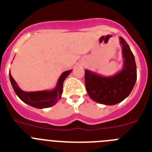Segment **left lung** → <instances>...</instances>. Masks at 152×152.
<instances>
[{
    "label": "left lung",
    "mask_w": 152,
    "mask_h": 152,
    "mask_svg": "<svg viewBox=\"0 0 152 152\" xmlns=\"http://www.w3.org/2000/svg\"><path fill=\"white\" fill-rule=\"evenodd\" d=\"M124 59L123 69L113 76H102L85 69V87L90 97L104 105H115L125 100L135 86L137 70L135 57L129 45L119 37Z\"/></svg>",
    "instance_id": "1"
}]
</instances>
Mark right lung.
Masks as SVG:
<instances>
[{
	"instance_id": "add662e5",
	"label": "right lung",
	"mask_w": 152,
	"mask_h": 152,
	"mask_svg": "<svg viewBox=\"0 0 152 152\" xmlns=\"http://www.w3.org/2000/svg\"><path fill=\"white\" fill-rule=\"evenodd\" d=\"M71 72L72 70H69L61 74L54 89L49 90V91H33V92H26L22 91L19 88L15 80L13 78L10 72H9V76H10L12 87L15 91L16 94L23 102L35 108L43 109L54 106L61 99L63 82Z\"/></svg>"
}]
</instances>
